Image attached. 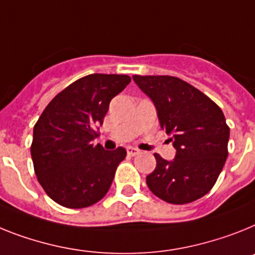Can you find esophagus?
I'll return each instance as SVG.
<instances>
[{"label": "esophagus", "instance_id": "obj_1", "mask_svg": "<svg viewBox=\"0 0 255 255\" xmlns=\"http://www.w3.org/2000/svg\"><path fill=\"white\" fill-rule=\"evenodd\" d=\"M127 153H128V155H131V157H134V155H137V154H140V150H138V149H136V147L128 146L127 147Z\"/></svg>", "mask_w": 255, "mask_h": 255}]
</instances>
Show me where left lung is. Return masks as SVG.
Segmentation results:
<instances>
[{
  "mask_svg": "<svg viewBox=\"0 0 255 255\" xmlns=\"http://www.w3.org/2000/svg\"><path fill=\"white\" fill-rule=\"evenodd\" d=\"M157 109L160 128L170 134L176 155L159 154L146 176L149 189L168 204L193 202L210 192L228 155L230 127L223 111L193 85L175 76H132Z\"/></svg>",
  "mask_w": 255,
  "mask_h": 255,
  "instance_id": "1",
  "label": "left lung"
}]
</instances>
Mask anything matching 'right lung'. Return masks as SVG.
I'll return each mask as SVG.
<instances>
[{
  "instance_id": "right-lung-1",
  "label": "right lung",
  "mask_w": 255,
  "mask_h": 255,
  "mask_svg": "<svg viewBox=\"0 0 255 255\" xmlns=\"http://www.w3.org/2000/svg\"><path fill=\"white\" fill-rule=\"evenodd\" d=\"M129 81L128 75H88L55 96L38 118L31 145L35 174L61 206H92L110 189L127 151L124 147L108 151L92 141L110 101Z\"/></svg>"
}]
</instances>
